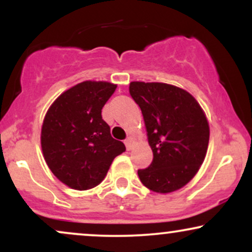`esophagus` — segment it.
<instances>
[{"instance_id":"obj_1","label":"esophagus","mask_w":252,"mask_h":252,"mask_svg":"<svg viewBox=\"0 0 252 252\" xmlns=\"http://www.w3.org/2000/svg\"><path fill=\"white\" fill-rule=\"evenodd\" d=\"M124 143H126V149H128V150L131 149V147H132V137H128V138H126V140L124 141Z\"/></svg>"}]
</instances>
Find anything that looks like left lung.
I'll return each instance as SVG.
<instances>
[{"mask_svg":"<svg viewBox=\"0 0 252 252\" xmlns=\"http://www.w3.org/2000/svg\"><path fill=\"white\" fill-rule=\"evenodd\" d=\"M130 96L142 111L153 161L138 178L156 193L180 189L206 156L210 126L201 106L187 91L164 83L131 82Z\"/></svg>","mask_w":252,"mask_h":252,"instance_id":"8db88e82","label":"left lung"}]
</instances>
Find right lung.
I'll list each match as a JSON object with an SVG mask.
<instances>
[{
    "label": "right lung",
    "mask_w": 252,
    "mask_h": 252,
    "mask_svg": "<svg viewBox=\"0 0 252 252\" xmlns=\"http://www.w3.org/2000/svg\"><path fill=\"white\" fill-rule=\"evenodd\" d=\"M117 85L79 83L54 100L41 129L46 163L63 184L78 190L97 186L126 146L110 134L102 109Z\"/></svg>",
    "instance_id": "add662e5"
}]
</instances>
